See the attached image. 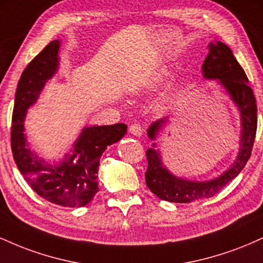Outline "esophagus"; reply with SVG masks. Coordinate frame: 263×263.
<instances>
[{"instance_id": "obj_1", "label": "esophagus", "mask_w": 263, "mask_h": 263, "mask_svg": "<svg viewBox=\"0 0 263 263\" xmlns=\"http://www.w3.org/2000/svg\"><path fill=\"white\" fill-rule=\"evenodd\" d=\"M129 132H131L134 136H137V137H141L142 134H143V129L138 123H134V125L129 126Z\"/></svg>"}]
</instances>
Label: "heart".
<instances>
[{"label":"heart","mask_w":263,"mask_h":263,"mask_svg":"<svg viewBox=\"0 0 263 263\" xmlns=\"http://www.w3.org/2000/svg\"><path fill=\"white\" fill-rule=\"evenodd\" d=\"M168 75H170V69H168V66H159V68L155 71V74L152 75V79H151L148 83V87L153 89V87L161 85L163 81L167 79Z\"/></svg>","instance_id":"b5f03b06"}]
</instances>
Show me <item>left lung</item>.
<instances>
[{
  "mask_svg": "<svg viewBox=\"0 0 263 263\" xmlns=\"http://www.w3.org/2000/svg\"><path fill=\"white\" fill-rule=\"evenodd\" d=\"M209 53L201 65L203 78L216 80L225 89L226 93L240 112L241 131L236 159L220 176L208 180H190L177 177L163 163L161 152L157 148L156 140L159 131L168 121L163 117L149 126L147 135L153 142L146 151L148 168L146 172V184L151 192L162 200L171 203H192L208 199L219 193L226 184L235 179L243 170L251 156L256 128H257V105L252 89L247 85L245 71L235 59L228 45L220 41L210 42Z\"/></svg>",
  "mask_w": 263,
  "mask_h": 263,
  "instance_id": "obj_1",
  "label": "left lung"
}]
</instances>
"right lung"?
<instances>
[{"label":"right lung","mask_w":263,"mask_h":263,"mask_svg":"<svg viewBox=\"0 0 263 263\" xmlns=\"http://www.w3.org/2000/svg\"><path fill=\"white\" fill-rule=\"evenodd\" d=\"M60 44L59 39L50 42L27 65L18 81L11 146L18 170L38 195L62 206L80 208L89 204L99 192L96 178L102 153L127 134V126H85L70 152L65 153L59 162H47L32 149L25 134L27 111L38 101L45 84L58 71Z\"/></svg>","instance_id":"right-lung-1"}]
</instances>
